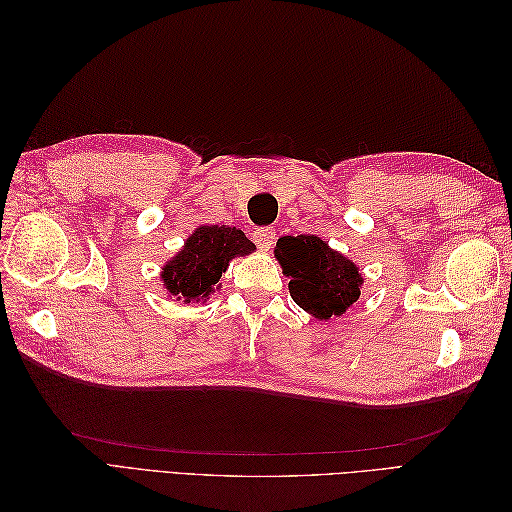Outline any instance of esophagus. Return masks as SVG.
<instances>
[{
  "mask_svg": "<svg viewBox=\"0 0 512 512\" xmlns=\"http://www.w3.org/2000/svg\"><path fill=\"white\" fill-rule=\"evenodd\" d=\"M252 237H254V243L258 245V250L269 252L271 245L275 243V228H271V226L256 228V230L252 232Z\"/></svg>",
  "mask_w": 512,
  "mask_h": 512,
  "instance_id": "esophagus-1",
  "label": "esophagus"
}]
</instances>
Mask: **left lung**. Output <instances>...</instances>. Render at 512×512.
Wrapping results in <instances>:
<instances>
[{"instance_id": "left-lung-1", "label": "left lung", "mask_w": 512, "mask_h": 512, "mask_svg": "<svg viewBox=\"0 0 512 512\" xmlns=\"http://www.w3.org/2000/svg\"><path fill=\"white\" fill-rule=\"evenodd\" d=\"M275 258L280 260L284 275L290 277L292 301L318 320L346 314L361 297L363 275L359 267L316 235L277 239Z\"/></svg>"}]
</instances>
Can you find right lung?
I'll list each match as a JSON object with an SVG mask.
<instances>
[{"label":"right lung","mask_w":512,"mask_h":512,"mask_svg":"<svg viewBox=\"0 0 512 512\" xmlns=\"http://www.w3.org/2000/svg\"><path fill=\"white\" fill-rule=\"evenodd\" d=\"M256 245L232 226H198L181 252L170 258L162 269V282L170 297L183 303L207 301L220 288V277L228 262L247 256Z\"/></svg>","instance_id":"add662e5"}]
</instances>
